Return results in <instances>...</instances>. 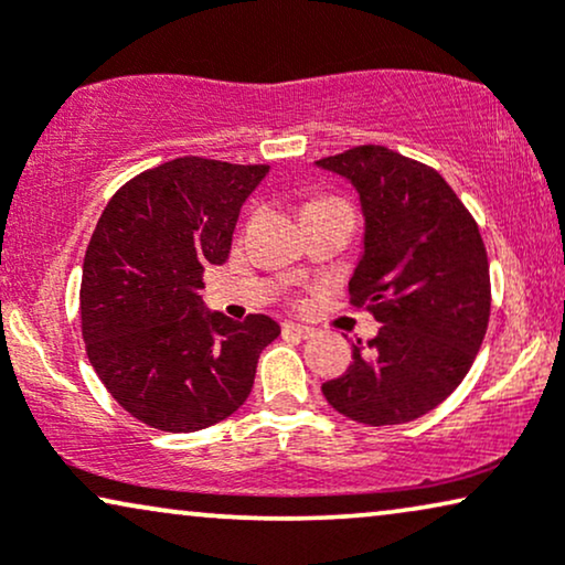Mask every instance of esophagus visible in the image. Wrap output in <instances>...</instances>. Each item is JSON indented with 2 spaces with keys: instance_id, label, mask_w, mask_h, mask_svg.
<instances>
[{
  "instance_id": "1",
  "label": "esophagus",
  "mask_w": 565,
  "mask_h": 565,
  "mask_svg": "<svg viewBox=\"0 0 565 565\" xmlns=\"http://www.w3.org/2000/svg\"><path fill=\"white\" fill-rule=\"evenodd\" d=\"M282 332L285 334H296V337H311L313 329L306 327V324H296V321H285Z\"/></svg>"
}]
</instances>
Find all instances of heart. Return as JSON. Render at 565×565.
<instances>
[{
	"mask_svg": "<svg viewBox=\"0 0 565 565\" xmlns=\"http://www.w3.org/2000/svg\"><path fill=\"white\" fill-rule=\"evenodd\" d=\"M311 204H345V202H340V200H313ZM309 204V207H311Z\"/></svg>",
	"mask_w": 565,
	"mask_h": 565,
	"instance_id": "heart-1",
	"label": "heart"
}]
</instances>
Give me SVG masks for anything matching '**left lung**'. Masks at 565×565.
<instances>
[{
  "label": "left lung",
  "mask_w": 565,
  "mask_h": 565,
  "mask_svg": "<svg viewBox=\"0 0 565 565\" xmlns=\"http://www.w3.org/2000/svg\"><path fill=\"white\" fill-rule=\"evenodd\" d=\"M361 194L365 252L350 300L381 321L353 363L321 384L337 413L365 426L426 415L461 384L490 319L480 228L444 175L384 145L317 160Z\"/></svg>",
  "instance_id": "left-lung-1"
}]
</instances>
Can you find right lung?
Segmentation results:
<instances>
[{
    "mask_svg": "<svg viewBox=\"0 0 565 565\" xmlns=\"http://www.w3.org/2000/svg\"><path fill=\"white\" fill-rule=\"evenodd\" d=\"M269 166L175 158L106 204L83 262L79 321L108 394L145 426L192 434L244 405L280 327L204 311L202 273L231 254L241 204Z\"/></svg>",
    "mask_w": 565,
    "mask_h": 565,
    "instance_id": "1",
    "label": "right lung"
}]
</instances>
